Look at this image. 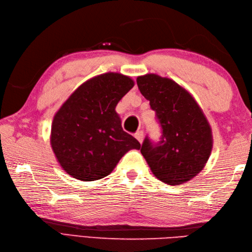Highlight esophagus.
I'll list each match as a JSON object with an SVG mask.
<instances>
[{"instance_id": "obj_1", "label": "esophagus", "mask_w": 252, "mask_h": 252, "mask_svg": "<svg viewBox=\"0 0 252 252\" xmlns=\"http://www.w3.org/2000/svg\"><path fill=\"white\" fill-rule=\"evenodd\" d=\"M135 138L136 140L140 142V143H142L143 142V138H144V133H143V131H137L136 133H135Z\"/></svg>"}]
</instances>
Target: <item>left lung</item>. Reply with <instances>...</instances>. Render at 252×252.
<instances>
[{
	"instance_id": "obj_1",
	"label": "left lung",
	"mask_w": 252,
	"mask_h": 252,
	"mask_svg": "<svg viewBox=\"0 0 252 252\" xmlns=\"http://www.w3.org/2000/svg\"><path fill=\"white\" fill-rule=\"evenodd\" d=\"M138 90L161 126V141L154 145L145 138L141 153L158 180L180 185L205 168L213 146L208 119L189 91L172 79L146 73L137 77Z\"/></svg>"
}]
</instances>
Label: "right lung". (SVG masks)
Instances as JSON below:
<instances>
[{
    "label": "right lung",
    "mask_w": 252,
    "mask_h": 252,
    "mask_svg": "<svg viewBox=\"0 0 252 252\" xmlns=\"http://www.w3.org/2000/svg\"><path fill=\"white\" fill-rule=\"evenodd\" d=\"M134 87L119 72L89 79L69 96L52 122L51 146L63 170L73 179L96 181L109 175L136 138L122 130L116 106Z\"/></svg>",
    "instance_id": "1"
}]
</instances>
